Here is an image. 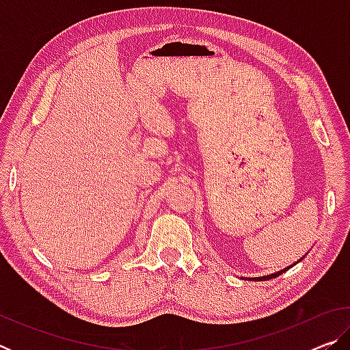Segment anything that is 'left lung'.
Returning <instances> with one entry per match:
<instances>
[{
	"mask_svg": "<svg viewBox=\"0 0 350 350\" xmlns=\"http://www.w3.org/2000/svg\"><path fill=\"white\" fill-rule=\"evenodd\" d=\"M304 258V256H303ZM303 258H301V259H303ZM299 259V260H301ZM299 260H298V262H299ZM298 262H293L292 265H288V267H286V269H282V270H280V271H276V273H271V275H265V276H258V278H248V280H253V281H267V280H271V278H276V276H280V275H282L284 273V271H287L288 269H292L293 267V265H296V264H298Z\"/></svg>",
	"mask_w": 350,
	"mask_h": 350,
	"instance_id": "left-lung-1",
	"label": "left lung"
}]
</instances>
